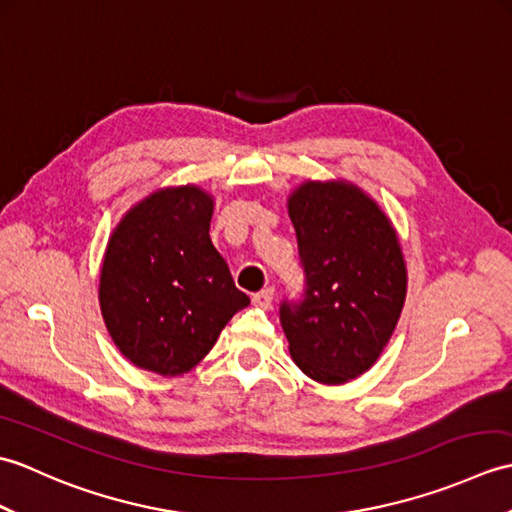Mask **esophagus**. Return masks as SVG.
I'll return each mask as SVG.
<instances>
[{"mask_svg":"<svg viewBox=\"0 0 512 512\" xmlns=\"http://www.w3.org/2000/svg\"><path fill=\"white\" fill-rule=\"evenodd\" d=\"M273 297H275V290L273 288H266V290H259L253 295V306L262 308V310H270L273 308Z\"/></svg>","mask_w":512,"mask_h":512,"instance_id":"1","label":"esophagus"}]
</instances>
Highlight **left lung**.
I'll return each mask as SVG.
<instances>
[{"label": "left lung", "instance_id": "8db88e82", "mask_svg": "<svg viewBox=\"0 0 512 512\" xmlns=\"http://www.w3.org/2000/svg\"><path fill=\"white\" fill-rule=\"evenodd\" d=\"M303 292L279 321L306 376L341 385L376 363L394 332L407 270L394 226L352 184L306 182L290 195Z\"/></svg>", "mask_w": 512, "mask_h": 512}]
</instances>
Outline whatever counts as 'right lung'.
I'll return each mask as SVG.
<instances>
[{
  "label": "right lung",
  "mask_w": 512,
  "mask_h": 512,
  "mask_svg": "<svg viewBox=\"0 0 512 512\" xmlns=\"http://www.w3.org/2000/svg\"><path fill=\"white\" fill-rule=\"evenodd\" d=\"M213 200L198 187L149 195L118 224L101 270L107 330L134 365L189 372L250 299L211 244Z\"/></svg>",
  "instance_id": "add662e5"
}]
</instances>
